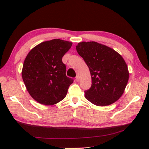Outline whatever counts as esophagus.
<instances>
[{
  "mask_svg": "<svg viewBox=\"0 0 149 149\" xmlns=\"http://www.w3.org/2000/svg\"><path fill=\"white\" fill-rule=\"evenodd\" d=\"M76 80H77V81H79V77L78 75H77V77H76Z\"/></svg>",
  "mask_w": 149,
  "mask_h": 149,
  "instance_id": "obj_1",
  "label": "esophagus"
}]
</instances>
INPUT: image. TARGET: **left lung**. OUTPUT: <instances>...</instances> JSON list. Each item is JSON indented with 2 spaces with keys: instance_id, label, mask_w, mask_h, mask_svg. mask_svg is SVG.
Here are the masks:
<instances>
[{
  "instance_id": "obj_1",
  "label": "left lung",
  "mask_w": 149,
  "mask_h": 149,
  "mask_svg": "<svg viewBox=\"0 0 149 149\" xmlns=\"http://www.w3.org/2000/svg\"><path fill=\"white\" fill-rule=\"evenodd\" d=\"M88 66L92 86L85 92L86 99L98 106L119 100L129 79L128 66L123 57L109 47L96 42H81L76 47Z\"/></svg>"
}]
</instances>
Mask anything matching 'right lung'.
<instances>
[{"label":"right lung","mask_w":149,"mask_h":149,"mask_svg":"<svg viewBox=\"0 0 149 149\" xmlns=\"http://www.w3.org/2000/svg\"><path fill=\"white\" fill-rule=\"evenodd\" d=\"M72 43L61 39L43 42L25 58L22 78L27 91L38 103L52 106L63 100L73 80L66 74L62 58Z\"/></svg>","instance_id":"right-lung-1"}]
</instances>
